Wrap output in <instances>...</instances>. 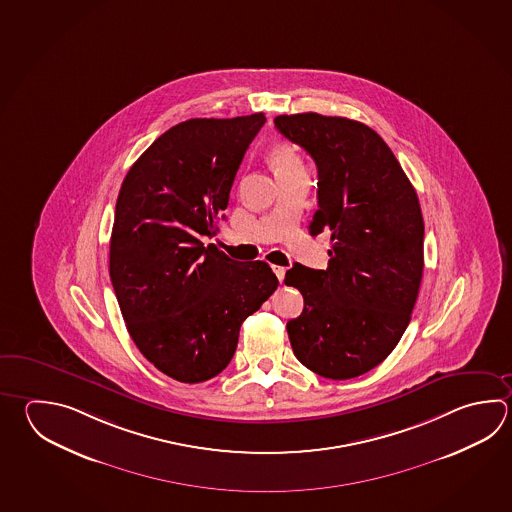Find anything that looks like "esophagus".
<instances>
[{
  "label": "esophagus",
  "instance_id": "1",
  "mask_svg": "<svg viewBox=\"0 0 512 512\" xmlns=\"http://www.w3.org/2000/svg\"><path fill=\"white\" fill-rule=\"evenodd\" d=\"M273 271H275L277 279L282 282V280H284V275H286V268H284V266H273Z\"/></svg>",
  "mask_w": 512,
  "mask_h": 512
}]
</instances>
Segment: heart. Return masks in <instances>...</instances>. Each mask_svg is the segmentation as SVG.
Returning a JSON list of instances; mask_svg holds the SVG:
<instances>
[{
  "label": "heart",
  "instance_id": "1",
  "mask_svg": "<svg viewBox=\"0 0 512 512\" xmlns=\"http://www.w3.org/2000/svg\"><path fill=\"white\" fill-rule=\"evenodd\" d=\"M270 163L275 174L282 175L304 168L297 152L290 145H275L270 150Z\"/></svg>",
  "mask_w": 512,
  "mask_h": 512
}]
</instances>
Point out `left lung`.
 I'll return each mask as SVG.
<instances>
[{"label":"left lung","instance_id":"8db88e82","mask_svg":"<svg viewBox=\"0 0 512 512\" xmlns=\"http://www.w3.org/2000/svg\"><path fill=\"white\" fill-rule=\"evenodd\" d=\"M319 170L309 233H331L328 270L293 264L286 286L304 297L288 322L300 364L348 380L377 367L411 320L424 273V219L413 184L384 139L364 123L315 112L275 117Z\"/></svg>","mask_w":512,"mask_h":512}]
</instances>
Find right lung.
Masks as SVG:
<instances>
[{
  "label": "right lung",
  "instance_id": "add662e5",
  "mask_svg": "<svg viewBox=\"0 0 512 512\" xmlns=\"http://www.w3.org/2000/svg\"><path fill=\"white\" fill-rule=\"evenodd\" d=\"M262 112L188 119L146 148L117 195L110 280L135 346L184 384L230 364L244 320L277 290L264 261L237 262L204 237L224 219Z\"/></svg>",
  "mask_w": 512,
  "mask_h": 512
}]
</instances>
